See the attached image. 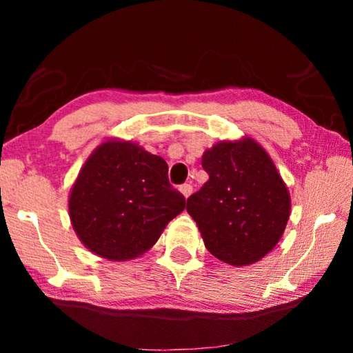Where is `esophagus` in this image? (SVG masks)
Instances as JSON below:
<instances>
[{"label": "esophagus", "instance_id": "obj_1", "mask_svg": "<svg viewBox=\"0 0 353 353\" xmlns=\"http://www.w3.org/2000/svg\"><path fill=\"white\" fill-rule=\"evenodd\" d=\"M180 191H181V194L188 199V197H190L191 192H192V186L190 185V183H185V185L180 186Z\"/></svg>", "mask_w": 353, "mask_h": 353}]
</instances>
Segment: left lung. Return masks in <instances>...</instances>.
Returning a JSON list of instances; mask_svg holds the SVG:
<instances>
[{
    "instance_id": "left-lung-1",
    "label": "left lung",
    "mask_w": 353,
    "mask_h": 353,
    "mask_svg": "<svg viewBox=\"0 0 353 353\" xmlns=\"http://www.w3.org/2000/svg\"><path fill=\"white\" fill-rule=\"evenodd\" d=\"M209 180L188 197L186 210L209 252L243 267L265 257L291 214L288 188L265 149L254 139L221 141L204 152Z\"/></svg>"
}]
</instances>
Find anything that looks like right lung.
<instances>
[{
	"label": "right lung",
	"instance_id": "1",
	"mask_svg": "<svg viewBox=\"0 0 353 353\" xmlns=\"http://www.w3.org/2000/svg\"><path fill=\"white\" fill-rule=\"evenodd\" d=\"M185 205V196L168 181L167 162L130 141L101 144L69 199L80 241L109 260L134 259L151 249Z\"/></svg>",
	"mask_w": 353,
	"mask_h": 353
}]
</instances>
